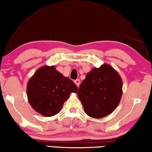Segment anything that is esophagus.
I'll list each match as a JSON object with an SVG mask.
<instances>
[{
	"label": "esophagus",
	"mask_w": 152,
	"mask_h": 152,
	"mask_svg": "<svg viewBox=\"0 0 152 152\" xmlns=\"http://www.w3.org/2000/svg\"><path fill=\"white\" fill-rule=\"evenodd\" d=\"M75 83L76 84L77 87H79V85H80V80L79 79H76V80H75Z\"/></svg>",
	"instance_id": "esophagus-1"
}]
</instances>
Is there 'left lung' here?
<instances>
[{
	"instance_id": "1",
	"label": "left lung",
	"mask_w": 152,
	"mask_h": 152,
	"mask_svg": "<svg viewBox=\"0 0 152 152\" xmlns=\"http://www.w3.org/2000/svg\"><path fill=\"white\" fill-rule=\"evenodd\" d=\"M122 86L120 75L109 64L93 68L86 75L77 92L85 113L97 119L111 114L120 103Z\"/></svg>"
}]
</instances>
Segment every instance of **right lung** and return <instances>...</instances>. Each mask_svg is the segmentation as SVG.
Instances as JSON below:
<instances>
[{
    "instance_id": "1",
    "label": "right lung",
    "mask_w": 152,
    "mask_h": 152,
    "mask_svg": "<svg viewBox=\"0 0 152 152\" xmlns=\"http://www.w3.org/2000/svg\"><path fill=\"white\" fill-rule=\"evenodd\" d=\"M78 88L71 79L63 76L55 66H43L28 81V100L34 110L45 117L56 115L72 92Z\"/></svg>"
}]
</instances>
